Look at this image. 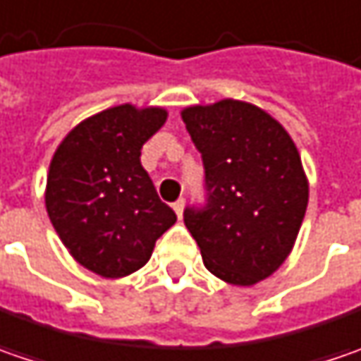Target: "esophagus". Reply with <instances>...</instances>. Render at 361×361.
<instances>
[{
    "mask_svg": "<svg viewBox=\"0 0 361 361\" xmlns=\"http://www.w3.org/2000/svg\"><path fill=\"white\" fill-rule=\"evenodd\" d=\"M183 206H185V200L183 197H180L178 202H173V210L178 214V218H181V214H183Z\"/></svg>",
    "mask_w": 361,
    "mask_h": 361,
    "instance_id": "obj_1",
    "label": "esophagus"
}]
</instances>
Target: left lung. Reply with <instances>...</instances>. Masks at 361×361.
Instances as JSON below:
<instances>
[{
    "instance_id": "1",
    "label": "left lung",
    "mask_w": 361,
    "mask_h": 361,
    "mask_svg": "<svg viewBox=\"0 0 361 361\" xmlns=\"http://www.w3.org/2000/svg\"><path fill=\"white\" fill-rule=\"evenodd\" d=\"M202 153L206 204L183 210L206 269L250 287L289 257L309 202L299 151L279 121L224 99L181 111Z\"/></svg>"
}]
</instances>
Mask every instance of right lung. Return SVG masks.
Masks as SVG:
<instances>
[{
    "mask_svg": "<svg viewBox=\"0 0 361 361\" xmlns=\"http://www.w3.org/2000/svg\"><path fill=\"white\" fill-rule=\"evenodd\" d=\"M167 111L118 104L85 118L58 145L46 183V210L60 240L92 273L139 271L178 216L141 165L143 143Z\"/></svg>",
    "mask_w": 361,
    "mask_h": 361,
    "instance_id": "obj_1",
    "label": "right lung"
}]
</instances>
